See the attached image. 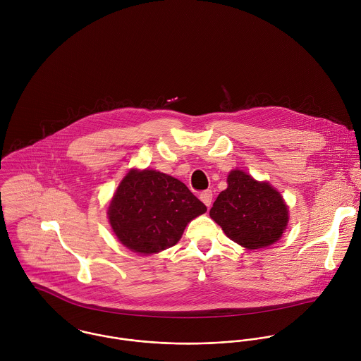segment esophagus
Segmentation results:
<instances>
[{
  "mask_svg": "<svg viewBox=\"0 0 361 361\" xmlns=\"http://www.w3.org/2000/svg\"><path fill=\"white\" fill-rule=\"evenodd\" d=\"M200 200H202L207 207L211 206V202H212V192H211V190H206V192L200 193Z\"/></svg>",
  "mask_w": 361,
  "mask_h": 361,
  "instance_id": "obj_1",
  "label": "esophagus"
}]
</instances>
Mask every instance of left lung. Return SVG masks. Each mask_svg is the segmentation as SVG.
Returning a JSON list of instances; mask_svg holds the SVG:
<instances>
[{
  "mask_svg": "<svg viewBox=\"0 0 361 361\" xmlns=\"http://www.w3.org/2000/svg\"><path fill=\"white\" fill-rule=\"evenodd\" d=\"M226 182L228 188L209 209V216L224 233L249 250L278 242L289 221L281 193L268 182H257L239 169L231 171Z\"/></svg>",
  "mask_w": 361,
  "mask_h": 361,
  "instance_id": "left-lung-1",
  "label": "left lung"
}]
</instances>
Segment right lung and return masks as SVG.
Instances as JSON below:
<instances>
[{"label":"right lung","instance_id":"obj_1","mask_svg":"<svg viewBox=\"0 0 361 361\" xmlns=\"http://www.w3.org/2000/svg\"><path fill=\"white\" fill-rule=\"evenodd\" d=\"M207 207L180 180L153 169H130L119 183L108 219L118 240L140 255L175 246Z\"/></svg>","mask_w":361,"mask_h":361}]
</instances>
